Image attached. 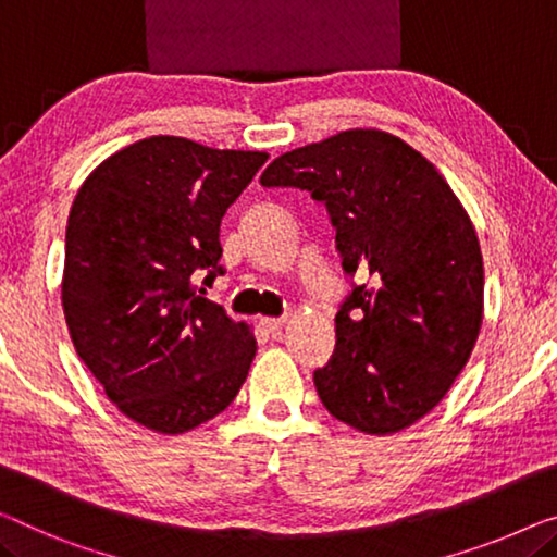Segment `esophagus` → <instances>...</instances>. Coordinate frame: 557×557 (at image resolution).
Returning a JSON list of instances; mask_svg holds the SVG:
<instances>
[{
    "label": "esophagus",
    "instance_id": "obj_1",
    "mask_svg": "<svg viewBox=\"0 0 557 557\" xmlns=\"http://www.w3.org/2000/svg\"><path fill=\"white\" fill-rule=\"evenodd\" d=\"M260 325L270 332V335H275V332L282 330V325H285V318H262Z\"/></svg>",
    "mask_w": 557,
    "mask_h": 557
}]
</instances>
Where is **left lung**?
<instances>
[{"mask_svg": "<svg viewBox=\"0 0 557 557\" xmlns=\"http://www.w3.org/2000/svg\"><path fill=\"white\" fill-rule=\"evenodd\" d=\"M260 185L325 205L352 280L335 350L312 375L322 405L368 435L425 418L483 325V255L443 174L387 132L347 129L277 157Z\"/></svg>", "mask_w": 557, "mask_h": 557, "instance_id": "left-lung-1", "label": "left lung"}]
</instances>
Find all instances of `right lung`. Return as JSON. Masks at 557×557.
I'll list each match as a JSON object with an SVG mask.
<instances>
[{
  "label": "right lung",
  "mask_w": 557,
  "mask_h": 557,
  "mask_svg": "<svg viewBox=\"0 0 557 557\" xmlns=\"http://www.w3.org/2000/svg\"><path fill=\"white\" fill-rule=\"evenodd\" d=\"M264 162V152L149 137L104 160L74 197L62 280L74 350L154 433L212 420L250 372V327L195 282L222 275V218Z\"/></svg>",
  "instance_id": "obj_1"
}]
</instances>
